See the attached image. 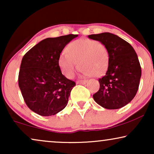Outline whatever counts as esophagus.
Listing matches in <instances>:
<instances>
[{
    "label": "esophagus",
    "instance_id": "esophagus-1",
    "mask_svg": "<svg viewBox=\"0 0 154 154\" xmlns=\"http://www.w3.org/2000/svg\"><path fill=\"white\" fill-rule=\"evenodd\" d=\"M86 83H87L86 80H80V81H77L76 82L77 84H85Z\"/></svg>",
    "mask_w": 154,
    "mask_h": 154
}]
</instances>
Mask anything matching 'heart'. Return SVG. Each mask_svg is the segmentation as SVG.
I'll list each match as a JSON object with an SVG mask.
<instances>
[{
  "mask_svg": "<svg viewBox=\"0 0 154 154\" xmlns=\"http://www.w3.org/2000/svg\"><path fill=\"white\" fill-rule=\"evenodd\" d=\"M66 51L60 54L58 63L67 78L73 76L79 64L85 75L101 76L108 69L109 52L102 43L92 39H78L66 46Z\"/></svg>",
  "mask_w": 154,
  "mask_h": 154,
  "instance_id": "1",
  "label": "heart"
}]
</instances>
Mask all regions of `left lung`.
<instances>
[{
  "label": "left lung",
  "mask_w": 154,
  "mask_h": 154,
  "mask_svg": "<svg viewBox=\"0 0 154 154\" xmlns=\"http://www.w3.org/2000/svg\"><path fill=\"white\" fill-rule=\"evenodd\" d=\"M101 42L109 52V64L106 74L99 79L100 89L94 100L107 109L125 106L137 92L142 69L134 48L129 43L111 33L88 35Z\"/></svg>",
  "instance_id": "obj_1"
}]
</instances>
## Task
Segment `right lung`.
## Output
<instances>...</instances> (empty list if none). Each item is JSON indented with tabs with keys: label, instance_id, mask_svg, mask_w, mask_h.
Masks as SVG:
<instances>
[{
	"label": "right lung",
	"instance_id": "add662e5",
	"mask_svg": "<svg viewBox=\"0 0 154 154\" xmlns=\"http://www.w3.org/2000/svg\"><path fill=\"white\" fill-rule=\"evenodd\" d=\"M78 35L48 38L39 42L23 57L18 84L27 106L42 116H50L67 105L74 81L62 73L60 53Z\"/></svg>",
	"mask_w": 154,
	"mask_h": 154
}]
</instances>
